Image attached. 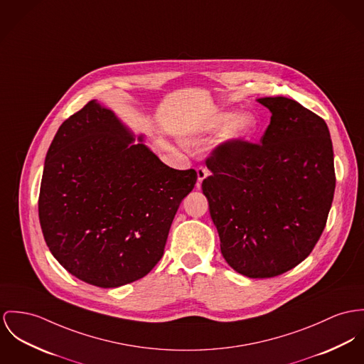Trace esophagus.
Instances as JSON below:
<instances>
[{
	"label": "esophagus",
	"mask_w": 364,
	"mask_h": 364,
	"mask_svg": "<svg viewBox=\"0 0 364 364\" xmlns=\"http://www.w3.org/2000/svg\"><path fill=\"white\" fill-rule=\"evenodd\" d=\"M196 176H198V181H196V187L199 190L200 186H202V181L209 176V170L199 166V168H196Z\"/></svg>",
	"instance_id": "esophagus-1"
}]
</instances>
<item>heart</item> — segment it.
<instances>
[{"mask_svg": "<svg viewBox=\"0 0 364 364\" xmlns=\"http://www.w3.org/2000/svg\"><path fill=\"white\" fill-rule=\"evenodd\" d=\"M231 112H220L215 114L203 127V133H215L222 129L228 122L229 124L224 129L222 141L230 145L241 144L244 141L250 140L253 134L257 132V119L250 112L238 113L234 118Z\"/></svg>", "mask_w": 364, "mask_h": 364, "instance_id": "obj_1", "label": "heart"}]
</instances>
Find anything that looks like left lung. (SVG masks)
<instances>
[{
	"mask_svg": "<svg viewBox=\"0 0 364 364\" xmlns=\"http://www.w3.org/2000/svg\"><path fill=\"white\" fill-rule=\"evenodd\" d=\"M270 113L260 144H224L202 181L225 262L250 279L282 274L318 241L336 171L326 122L287 97L256 100Z\"/></svg>",
	"mask_w": 364,
	"mask_h": 364,
	"instance_id": "obj_1",
	"label": "left lung"
}]
</instances>
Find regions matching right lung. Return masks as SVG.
Masks as SVG:
<instances>
[{
    "instance_id": "obj_1",
    "label": "right lung",
    "mask_w": 364,
    "mask_h": 364,
    "mask_svg": "<svg viewBox=\"0 0 364 364\" xmlns=\"http://www.w3.org/2000/svg\"><path fill=\"white\" fill-rule=\"evenodd\" d=\"M139 143H134V140ZM196 171L166 166L97 100L65 120L51 142L38 198L44 240L75 277L117 288L161 260Z\"/></svg>"
}]
</instances>
